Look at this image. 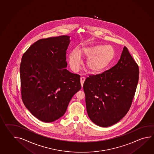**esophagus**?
<instances>
[{"label":"esophagus","instance_id":"esophagus-1","mask_svg":"<svg viewBox=\"0 0 154 154\" xmlns=\"http://www.w3.org/2000/svg\"><path fill=\"white\" fill-rule=\"evenodd\" d=\"M85 77H81V84L82 87H83V83L85 82Z\"/></svg>","mask_w":154,"mask_h":154}]
</instances>
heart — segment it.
I'll return each mask as SVG.
<instances>
[{
	"label": "heart",
	"mask_w": 154,
	"mask_h": 154,
	"mask_svg": "<svg viewBox=\"0 0 154 154\" xmlns=\"http://www.w3.org/2000/svg\"><path fill=\"white\" fill-rule=\"evenodd\" d=\"M115 51L110 45H91L83 47L79 51L72 50L69 54V65L72 69L77 71L81 63V57L88 58L86 66L93 73H98L105 69L113 59Z\"/></svg>",
	"instance_id": "b5f03b06"
}]
</instances>
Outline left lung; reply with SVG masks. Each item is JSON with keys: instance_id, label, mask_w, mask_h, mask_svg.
Here are the masks:
<instances>
[{"instance_id": "obj_1", "label": "left lung", "mask_w": 154, "mask_h": 154, "mask_svg": "<svg viewBox=\"0 0 154 154\" xmlns=\"http://www.w3.org/2000/svg\"><path fill=\"white\" fill-rule=\"evenodd\" d=\"M139 70L124 47L119 62L103 73L89 75L83 84L87 111L97 126L107 127L118 122L132 105Z\"/></svg>"}]
</instances>
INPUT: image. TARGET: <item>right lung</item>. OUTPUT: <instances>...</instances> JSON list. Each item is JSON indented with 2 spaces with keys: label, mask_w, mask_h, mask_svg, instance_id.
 I'll return each mask as SVG.
<instances>
[{
  "label": "right lung",
  "mask_w": 154,
  "mask_h": 154,
  "mask_svg": "<svg viewBox=\"0 0 154 154\" xmlns=\"http://www.w3.org/2000/svg\"><path fill=\"white\" fill-rule=\"evenodd\" d=\"M69 36L41 39L31 45L20 67L22 101L37 119L51 122L66 112L81 88L80 75L66 68Z\"/></svg>",
  "instance_id": "add662e5"
}]
</instances>
